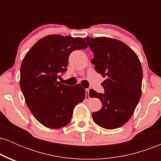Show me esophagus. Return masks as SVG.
I'll list each match as a JSON object with an SVG mask.
<instances>
[{
	"label": "esophagus",
	"mask_w": 161,
	"mask_h": 161,
	"mask_svg": "<svg viewBox=\"0 0 161 161\" xmlns=\"http://www.w3.org/2000/svg\"><path fill=\"white\" fill-rule=\"evenodd\" d=\"M89 91H90L89 88H86V95H87V97H88V98H89V97H90V96H89Z\"/></svg>",
	"instance_id": "34e87169"
}]
</instances>
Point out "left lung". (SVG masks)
<instances>
[{"label":"left lung","instance_id":"obj_1","mask_svg":"<svg viewBox=\"0 0 161 161\" xmlns=\"http://www.w3.org/2000/svg\"><path fill=\"white\" fill-rule=\"evenodd\" d=\"M94 53L95 69L106 79L104 93L90 90L89 96L97 97L102 108L92 114L97 125L107 129L122 126L130 119L142 95V67L136 53L125 43L114 38H85Z\"/></svg>","mask_w":161,"mask_h":161}]
</instances>
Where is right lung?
<instances>
[{"mask_svg":"<svg viewBox=\"0 0 161 161\" xmlns=\"http://www.w3.org/2000/svg\"><path fill=\"white\" fill-rule=\"evenodd\" d=\"M87 47L82 38L51 35L38 41L24 57L20 88L28 108L45 126H65L75 105L86 98V89L80 84L69 86L57 79L67 70L70 53Z\"/></svg>","mask_w":161,"mask_h":161,"instance_id":"obj_1","label":"right lung"}]
</instances>
